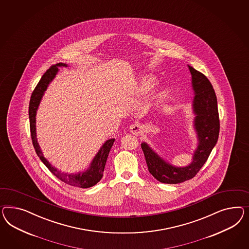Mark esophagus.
I'll list each match as a JSON object with an SVG mask.
<instances>
[{"mask_svg":"<svg viewBox=\"0 0 249 249\" xmlns=\"http://www.w3.org/2000/svg\"><path fill=\"white\" fill-rule=\"evenodd\" d=\"M130 131L133 135H139L142 132V126L139 124H134L130 126Z\"/></svg>","mask_w":249,"mask_h":249,"instance_id":"esophagus-1","label":"esophagus"}]
</instances>
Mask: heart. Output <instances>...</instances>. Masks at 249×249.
Here are the masks:
<instances>
[{
    "instance_id": "1",
    "label": "heart",
    "mask_w": 249,
    "mask_h": 249,
    "mask_svg": "<svg viewBox=\"0 0 249 249\" xmlns=\"http://www.w3.org/2000/svg\"><path fill=\"white\" fill-rule=\"evenodd\" d=\"M157 78L152 74L142 75L139 80L137 91L139 93H147L149 92L157 85Z\"/></svg>"
}]
</instances>
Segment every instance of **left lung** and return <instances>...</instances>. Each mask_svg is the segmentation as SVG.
Masks as SVG:
<instances>
[{
	"label": "left lung",
	"instance_id": "8db88e82",
	"mask_svg": "<svg viewBox=\"0 0 249 249\" xmlns=\"http://www.w3.org/2000/svg\"><path fill=\"white\" fill-rule=\"evenodd\" d=\"M192 75L195 91L193 110L196 114L194 126L197 134L198 145L193 155L192 163L185 167L174 166L150 147L146 142L141 143L150 174L161 183L178 184L194 178L205 164L217 142L220 123L217 100L210 81L205 74L188 65Z\"/></svg>",
	"mask_w": 249,
	"mask_h": 249
}]
</instances>
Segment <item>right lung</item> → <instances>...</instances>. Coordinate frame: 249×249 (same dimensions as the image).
Returning a JSON list of instances; mask_svg holds the SVG:
<instances>
[{"instance_id": "1", "label": "right lung", "mask_w": 249, "mask_h": 249, "mask_svg": "<svg viewBox=\"0 0 249 249\" xmlns=\"http://www.w3.org/2000/svg\"><path fill=\"white\" fill-rule=\"evenodd\" d=\"M61 66L66 67L67 64L59 63V64L52 65L50 68L43 73L42 78L39 81L38 85L36 86L34 92L32 93L30 104H29V119H30V130H31L32 141H33V144L36 149L37 156L41 159V161L46 165V167L51 171V173H53L58 179H60L61 181H63L67 185L78 186L81 188H88L92 185H96L103 178L107 157H108L110 150L114 144V138L108 139L107 142L102 145L99 152L92 159V163H90V166L88 167L87 170L75 174V175L64 174L61 171L57 170L54 166H53L47 161V159L43 157V152L40 148L39 143L37 142V138H36V116L37 109L40 105L43 93L46 91L49 84L53 81V79L55 77L57 72L59 71L58 67H61Z\"/></svg>"}]
</instances>
